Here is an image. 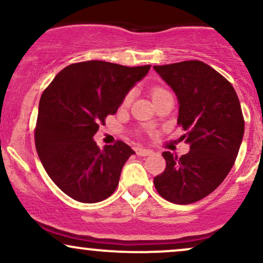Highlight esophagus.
<instances>
[{"label": "esophagus", "mask_w": 263, "mask_h": 263, "mask_svg": "<svg viewBox=\"0 0 263 263\" xmlns=\"http://www.w3.org/2000/svg\"><path fill=\"white\" fill-rule=\"evenodd\" d=\"M136 151V155L137 156H141V157H146V156H149L152 155L153 151L152 149H148V148H142V147H137V148H135Z\"/></svg>", "instance_id": "esophagus-1"}]
</instances>
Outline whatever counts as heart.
Returning <instances> with one entry per match:
<instances>
[{
    "instance_id": "1",
    "label": "heart",
    "mask_w": 263,
    "mask_h": 263,
    "mask_svg": "<svg viewBox=\"0 0 263 263\" xmlns=\"http://www.w3.org/2000/svg\"><path fill=\"white\" fill-rule=\"evenodd\" d=\"M149 93H151V96H152L153 101L156 102L157 100H159L162 96L170 93V91H168L167 89H164V87H162V86H152V87H151V90H149ZM132 99H134V93H132V91H128L125 96H123L121 106L122 107L129 106V105H131V102H132Z\"/></svg>"
}]
</instances>
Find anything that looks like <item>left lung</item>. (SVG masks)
<instances>
[{"label":"left lung","instance_id":"1","mask_svg":"<svg viewBox=\"0 0 263 263\" xmlns=\"http://www.w3.org/2000/svg\"><path fill=\"white\" fill-rule=\"evenodd\" d=\"M176 92L178 126L190 144L186 155L163 152L165 170L153 182L158 194L174 204H192L224 182L236 159L245 120L234 86L200 60L155 65Z\"/></svg>","mask_w":263,"mask_h":263}]
</instances>
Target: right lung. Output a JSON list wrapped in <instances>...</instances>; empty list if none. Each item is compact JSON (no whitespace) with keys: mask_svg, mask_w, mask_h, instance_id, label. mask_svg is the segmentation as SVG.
I'll use <instances>...</instances> for the list:
<instances>
[{"mask_svg":"<svg viewBox=\"0 0 263 263\" xmlns=\"http://www.w3.org/2000/svg\"><path fill=\"white\" fill-rule=\"evenodd\" d=\"M149 68L102 60L74 63L42 93L35 148L50 179L74 200L98 203L116 190L123 164L135 151L122 141L100 149L92 137Z\"/></svg>","mask_w":263,"mask_h":263,"instance_id":"right-lung-1","label":"right lung"}]
</instances>
